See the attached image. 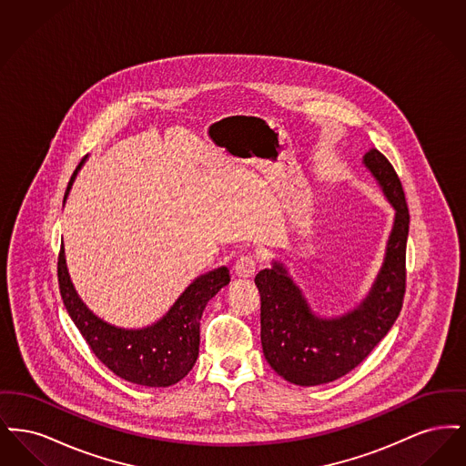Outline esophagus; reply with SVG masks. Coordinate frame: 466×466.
<instances>
[{
	"mask_svg": "<svg viewBox=\"0 0 466 466\" xmlns=\"http://www.w3.org/2000/svg\"><path fill=\"white\" fill-rule=\"evenodd\" d=\"M234 272L238 278H244V279L253 278L257 272V258L253 255H243L234 264Z\"/></svg>",
	"mask_w": 466,
	"mask_h": 466,
	"instance_id": "34e87169",
	"label": "esophagus"
}]
</instances>
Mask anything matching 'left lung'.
<instances>
[{"label":"left lung","mask_w":466,"mask_h":466,"mask_svg":"<svg viewBox=\"0 0 466 466\" xmlns=\"http://www.w3.org/2000/svg\"><path fill=\"white\" fill-rule=\"evenodd\" d=\"M363 162L397 211L386 258L369 297L355 310L323 319L312 314L285 267L274 264L255 276L264 356L279 376L299 386L325 384L351 372L390 332L401 310L409 208L391 162L376 148Z\"/></svg>","instance_id":"obj_1"}]
</instances>
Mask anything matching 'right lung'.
I'll return each instance as SVG.
<instances>
[{"instance_id":"add662e5","label":"right lung","mask_w":466,"mask_h":466,"mask_svg":"<svg viewBox=\"0 0 466 466\" xmlns=\"http://www.w3.org/2000/svg\"><path fill=\"white\" fill-rule=\"evenodd\" d=\"M67 183L66 194L80 166ZM59 289L66 310L86 339L90 351L115 376L134 384L166 388L187 376L199 356V321L208 300L228 285V268L220 267L198 278L185 289L169 312L156 325L143 330L115 329L94 316L80 300L67 274L65 248L57 260Z\"/></svg>"}]
</instances>
